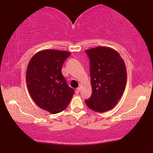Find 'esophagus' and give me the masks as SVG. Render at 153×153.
<instances>
[{
  "label": "esophagus",
  "mask_w": 153,
  "mask_h": 153,
  "mask_svg": "<svg viewBox=\"0 0 153 153\" xmlns=\"http://www.w3.org/2000/svg\"><path fill=\"white\" fill-rule=\"evenodd\" d=\"M80 90H81V88H77L76 89V94H79V92H80Z\"/></svg>",
  "instance_id": "esophagus-1"
}]
</instances>
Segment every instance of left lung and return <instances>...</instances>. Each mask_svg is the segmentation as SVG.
Instances as JSON below:
<instances>
[{"instance_id":"left-lung-1","label":"left lung","mask_w":153,"mask_h":153,"mask_svg":"<svg viewBox=\"0 0 153 153\" xmlns=\"http://www.w3.org/2000/svg\"><path fill=\"white\" fill-rule=\"evenodd\" d=\"M90 59L92 95L87 106L97 112L112 109L124 92L127 71L124 60L111 48L98 47L85 50Z\"/></svg>"}]
</instances>
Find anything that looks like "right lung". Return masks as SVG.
<instances>
[{"instance_id":"right-lung-1","label":"right lung","mask_w":153,"mask_h":153,"mask_svg":"<svg viewBox=\"0 0 153 153\" xmlns=\"http://www.w3.org/2000/svg\"><path fill=\"white\" fill-rule=\"evenodd\" d=\"M70 55L65 51L43 50L33 56L27 67L26 83L30 97L39 108L51 114L65 109L74 93L61 72Z\"/></svg>"}]
</instances>
